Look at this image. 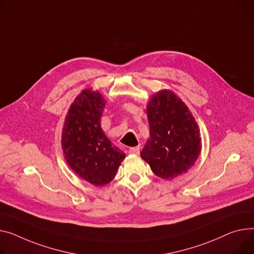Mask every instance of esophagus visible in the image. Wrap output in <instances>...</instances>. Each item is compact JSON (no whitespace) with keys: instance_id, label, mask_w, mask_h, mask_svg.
I'll return each instance as SVG.
<instances>
[{"instance_id":"34e87169","label":"esophagus","mask_w":254,"mask_h":254,"mask_svg":"<svg viewBox=\"0 0 254 254\" xmlns=\"http://www.w3.org/2000/svg\"><path fill=\"white\" fill-rule=\"evenodd\" d=\"M128 153L138 155V154L140 153V147H130V148L128 149Z\"/></svg>"}]
</instances>
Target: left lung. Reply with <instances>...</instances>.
<instances>
[{
  "label": "left lung",
  "mask_w": 254,
  "mask_h": 254,
  "mask_svg": "<svg viewBox=\"0 0 254 254\" xmlns=\"http://www.w3.org/2000/svg\"><path fill=\"white\" fill-rule=\"evenodd\" d=\"M150 137L141 157L163 180L187 173L198 159L201 138L195 118L170 90L154 94L147 105Z\"/></svg>",
  "instance_id": "1"
}]
</instances>
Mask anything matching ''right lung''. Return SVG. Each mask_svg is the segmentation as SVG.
Wrapping results in <instances>:
<instances>
[{
	"instance_id": "right-lung-1",
	"label": "right lung",
	"mask_w": 254,
	"mask_h": 254,
	"mask_svg": "<svg viewBox=\"0 0 254 254\" xmlns=\"http://www.w3.org/2000/svg\"><path fill=\"white\" fill-rule=\"evenodd\" d=\"M105 104L99 92L83 90L67 112L62 129L66 162L77 176L95 186L110 183L126 158L101 127Z\"/></svg>"
}]
</instances>
